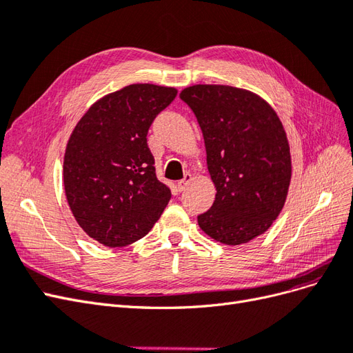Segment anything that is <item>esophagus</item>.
Instances as JSON below:
<instances>
[{
	"mask_svg": "<svg viewBox=\"0 0 353 353\" xmlns=\"http://www.w3.org/2000/svg\"><path fill=\"white\" fill-rule=\"evenodd\" d=\"M190 183H191V175H190V174H187L183 179L178 181V183H176V188H178V191H184Z\"/></svg>",
	"mask_w": 353,
	"mask_h": 353,
	"instance_id": "esophagus-1",
	"label": "esophagus"
}]
</instances>
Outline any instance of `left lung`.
<instances>
[{
    "label": "left lung",
    "mask_w": 353,
    "mask_h": 353,
    "mask_svg": "<svg viewBox=\"0 0 353 353\" xmlns=\"http://www.w3.org/2000/svg\"><path fill=\"white\" fill-rule=\"evenodd\" d=\"M179 97L194 112L216 187L199 227L227 245L249 243L279 218L292 181L284 126L261 95L230 85H193Z\"/></svg>",
    "instance_id": "left-lung-1"
}]
</instances>
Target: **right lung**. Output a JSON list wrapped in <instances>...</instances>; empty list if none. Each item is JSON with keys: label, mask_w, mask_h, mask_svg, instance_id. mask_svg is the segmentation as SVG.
I'll return each instance as SVG.
<instances>
[{"label": "right lung", "mask_w": 353, "mask_h": 353, "mask_svg": "<svg viewBox=\"0 0 353 353\" xmlns=\"http://www.w3.org/2000/svg\"><path fill=\"white\" fill-rule=\"evenodd\" d=\"M176 88L132 83L104 95L73 128L63 184L79 227L108 248L144 237L162 215L170 190L156 178L147 132Z\"/></svg>", "instance_id": "obj_1"}]
</instances>
